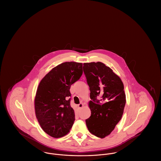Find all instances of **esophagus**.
Wrapping results in <instances>:
<instances>
[{
  "label": "esophagus",
  "mask_w": 161,
  "mask_h": 161,
  "mask_svg": "<svg viewBox=\"0 0 161 161\" xmlns=\"http://www.w3.org/2000/svg\"><path fill=\"white\" fill-rule=\"evenodd\" d=\"M83 106H84V104L83 103H80V104H79L78 105V108H82V107H83Z\"/></svg>",
  "instance_id": "34e87169"
}]
</instances>
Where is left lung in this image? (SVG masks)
Masks as SVG:
<instances>
[{"instance_id":"obj_1","label":"left lung","mask_w":161,"mask_h":161,"mask_svg":"<svg viewBox=\"0 0 161 161\" xmlns=\"http://www.w3.org/2000/svg\"><path fill=\"white\" fill-rule=\"evenodd\" d=\"M83 71L89 86L91 111L86 120L89 131L104 138L121 120L126 103L124 84L112 69L101 62L84 63Z\"/></svg>"}]
</instances>
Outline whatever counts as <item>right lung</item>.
<instances>
[{"label":"right lung","instance_id":"right-lung-1","mask_svg":"<svg viewBox=\"0 0 161 161\" xmlns=\"http://www.w3.org/2000/svg\"><path fill=\"white\" fill-rule=\"evenodd\" d=\"M82 74L81 63L65 62L53 68L38 84L34 98L36 116L41 128L53 138L66 135L74 124L69 90Z\"/></svg>","mask_w":161,"mask_h":161}]
</instances>
